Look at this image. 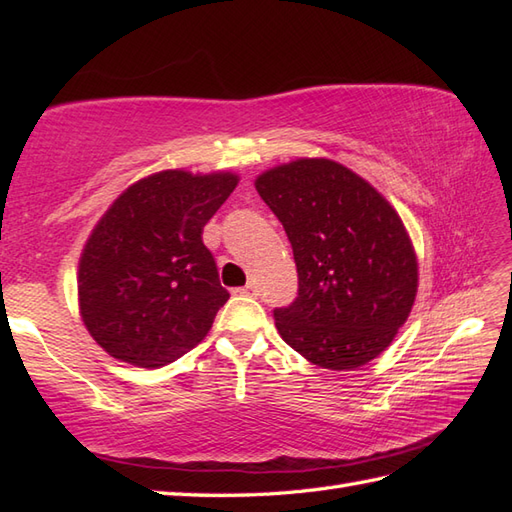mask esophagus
<instances>
[{
	"label": "esophagus",
	"instance_id": "obj_1",
	"mask_svg": "<svg viewBox=\"0 0 512 512\" xmlns=\"http://www.w3.org/2000/svg\"><path fill=\"white\" fill-rule=\"evenodd\" d=\"M235 292H237V295H242V297H257L259 295V290H257L255 284H248L244 288H237Z\"/></svg>",
	"mask_w": 512,
	"mask_h": 512
}]
</instances>
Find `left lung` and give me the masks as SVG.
I'll use <instances>...</instances> for the list:
<instances>
[{"instance_id": "8db88e82", "label": "left lung", "mask_w": 512, "mask_h": 512, "mask_svg": "<svg viewBox=\"0 0 512 512\" xmlns=\"http://www.w3.org/2000/svg\"><path fill=\"white\" fill-rule=\"evenodd\" d=\"M292 244L299 297L275 310L292 350L325 369L383 354L418 295V257L385 195L341 162L297 158L255 180Z\"/></svg>"}]
</instances>
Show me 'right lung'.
Here are the masks:
<instances>
[{"label": "right lung", "instance_id": "add662e5", "mask_svg": "<svg viewBox=\"0 0 512 512\" xmlns=\"http://www.w3.org/2000/svg\"><path fill=\"white\" fill-rule=\"evenodd\" d=\"M237 182L233 171H158L96 222L76 288L83 325L107 354L154 369L209 334L228 292L202 231Z\"/></svg>", "mask_w": 512, "mask_h": 512}]
</instances>
